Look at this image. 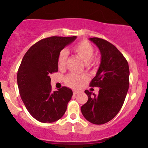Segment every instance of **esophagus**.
Masks as SVG:
<instances>
[{"label": "esophagus", "instance_id": "esophagus-1", "mask_svg": "<svg viewBox=\"0 0 148 148\" xmlns=\"http://www.w3.org/2000/svg\"><path fill=\"white\" fill-rule=\"evenodd\" d=\"M73 95H76V94H79V91H77V90H73Z\"/></svg>", "mask_w": 148, "mask_h": 148}]
</instances>
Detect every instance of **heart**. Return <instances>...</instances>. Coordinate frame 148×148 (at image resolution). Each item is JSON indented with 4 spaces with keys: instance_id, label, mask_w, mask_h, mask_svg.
<instances>
[{
    "instance_id": "obj_1",
    "label": "heart",
    "mask_w": 148,
    "mask_h": 148,
    "mask_svg": "<svg viewBox=\"0 0 148 148\" xmlns=\"http://www.w3.org/2000/svg\"><path fill=\"white\" fill-rule=\"evenodd\" d=\"M72 50L76 55H77L79 57L86 62V65L88 67L96 68L98 65L99 59L96 56H93L94 52V46L87 40H83L77 42L73 46ZM67 58V51L65 50H61L58 54L57 60L58 67L60 69H62L65 67ZM86 79V77L84 75L70 74L66 77L64 81L67 86L71 88H79L82 87L84 81Z\"/></svg>"
}]
</instances>
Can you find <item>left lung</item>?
Returning <instances> with one entry per match:
<instances>
[{"label": "left lung", "instance_id": "obj_1", "mask_svg": "<svg viewBox=\"0 0 148 148\" xmlns=\"http://www.w3.org/2000/svg\"><path fill=\"white\" fill-rule=\"evenodd\" d=\"M101 54V63L90 87L100 88L98 94L85 91L88 100L81 107L89 122L102 125L118 114L125 102L129 86L128 62L123 54L110 42L102 38H90Z\"/></svg>", "mask_w": 148, "mask_h": 148}]
</instances>
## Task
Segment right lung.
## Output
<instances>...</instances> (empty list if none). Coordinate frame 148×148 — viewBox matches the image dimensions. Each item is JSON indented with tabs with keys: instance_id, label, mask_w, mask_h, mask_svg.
<instances>
[{
	"instance_id": "1",
	"label": "right lung",
	"mask_w": 148,
	"mask_h": 148,
	"mask_svg": "<svg viewBox=\"0 0 148 148\" xmlns=\"http://www.w3.org/2000/svg\"><path fill=\"white\" fill-rule=\"evenodd\" d=\"M77 36H52L32 46L24 55L17 72V85L29 114L42 123H52L63 116L73 92L66 87L52 91L50 74L58 71L60 52Z\"/></svg>"
}]
</instances>
